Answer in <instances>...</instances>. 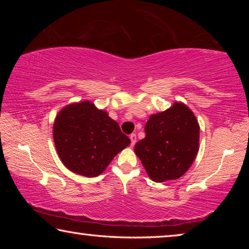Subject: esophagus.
I'll list each match as a JSON object with an SVG mask.
<instances>
[{"label":"esophagus","mask_w":249,"mask_h":249,"mask_svg":"<svg viewBox=\"0 0 249 249\" xmlns=\"http://www.w3.org/2000/svg\"><path fill=\"white\" fill-rule=\"evenodd\" d=\"M129 138H130V146H134L135 145V142H136V134H130L129 135Z\"/></svg>","instance_id":"34e87169"}]
</instances>
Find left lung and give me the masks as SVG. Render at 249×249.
Returning <instances> with one entry per match:
<instances>
[{
	"label": "left lung",
	"instance_id": "left-lung-1",
	"mask_svg": "<svg viewBox=\"0 0 249 249\" xmlns=\"http://www.w3.org/2000/svg\"><path fill=\"white\" fill-rule=\"evenodd\" d=\"M145 133L134 150L149 178L165 182L183 176L199 151L200 126L191 109L175 102L166 111L149 117Z\"/></svg>",
	"mask_w": 249,
	"mask_h": 249
}]
</instances>
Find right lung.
I'll use <instances>...</instances> for the list:
<instances>
[{
    "label": "right lung",
    "instance_id": "1",
    "mask_svg": "<svg viewBox=\"0 0 249 249\" xmlns=\"http://www.w3.org/2000/svg\"><path fill=\"white\" fill-rule=\"evenodd\" d=\"M53 142L62 163L80 176L96 177L130 144L120 125L90 101L65 107L53 123Z\"/></svg>",
    "mask_w": 249,
    "mask_h": 249
}]
</instances>
